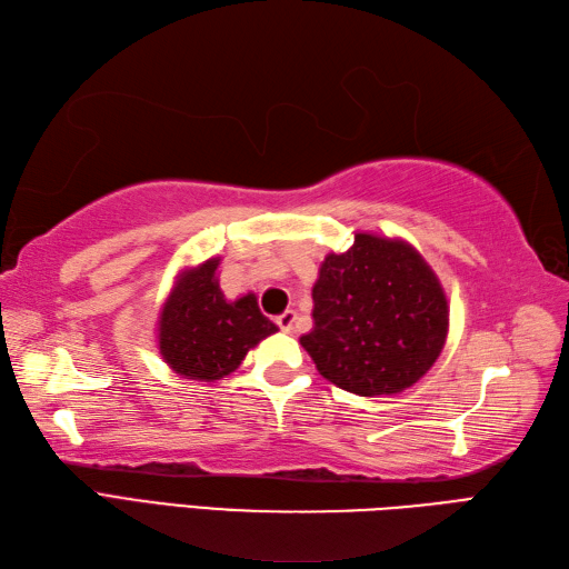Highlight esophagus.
Wrapping results in <instances>:
<instances>
[{
	"label": "esophagus",
	"mask_w": 569,
	"mask_h": 569,
	"mask_svg": "<svg viewBox=\"0 0 569 569\" xmlns=\"http://www.w3.org/2000/svg\"><path fill=\"white\" fill-rule=\"evenodd\" d=\"M295 321H297V311H284V313H280V317L274 319V323L280 326L282 331H287V333L295 328Z\"/></svg>",
	"instance_id": "34e87169"
}]
</instances>
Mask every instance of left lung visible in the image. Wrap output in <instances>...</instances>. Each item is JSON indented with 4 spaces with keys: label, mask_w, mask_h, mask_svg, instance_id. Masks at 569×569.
<instances>
[{
    "label": "left lung",
    "mask_w": 569,
    "mask_h": 569,
    "mask_svg": "<svg viewBox=\"0 0 569 569\" xmlns=\"http://www.w3.org/2000/svg\"><path fill=\"white\" fill-rule=\"evenodd\" d=\"M311 297L313 328L299 343L328 382L358 397L409 389L446 346L443 287L401 238L356 233L346 252H328Z\"/></svg>",
    "instance_id": "1"
}]
</instances>
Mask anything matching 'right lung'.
Here are the masks:
<instances>
[{
	"label": "right lung",
	"mask_w": 569,
	"mask_h": 569,
	"mask_svg": "<svg viewBox=\"0 0 569 569\" xmlns=\"http://www.w3.org/2000/svg\"><path fill=\"white\" fill-rule=\"evenodd\" d=\"M219 258L178 274L158 321L160 356L184 380L213 382L231 375L246 352L277 326L262 317L256 295L229 301L217 270Z\"/></svg>",
	"instance_id": "obj_1"
}]
</instances>
